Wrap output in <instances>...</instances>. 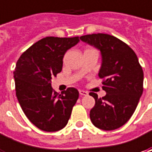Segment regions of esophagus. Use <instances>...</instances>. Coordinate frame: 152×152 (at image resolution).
I'll list each match as a JSON object with an SVG mask.
<instances>
[{
    "label": "esophagus",
    "mask_w": 152,
    "mask_h": 152,
    "mask_svg": "<svg viewBox=\"0 0 152 152\" xmlns=\"http://www.w3.org/2000/svg\"><path fill=\"white\" fill-rule=\"evenodd\" d=\"M79 94H80L81 96H87V95H88V92H87V91L80 90V91H79Z\"/></svg>",
    "instance_id": "esophagus-1"
}]
</instances>
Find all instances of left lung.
<instances>
[{
  "mask_svg": "<svg viewBox=\"0 0 152 152\" xmlns=\"http://www.w3.org/2000/svg\"><path fill=\"white\" fill-rule=\"evenodd\" d=\"M101 50L102 62L99 77L107 95L98 98L91 92L96 104L91 110L92 124L103 130H113L125 124L137 107L143 93L144 73L131 48L113 35L92 34L80 37Z\"/></svg>",
  "mask_w": 152,
  "mask_h": 152,
  "instance_id": "1",
  "label": "left lung"
}]
</instances>
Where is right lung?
Masks as SVG:
<instances>
[{
  "instance_id": "add662e5",
  "label": "right lung",
  "mask_w": 152,
  "mask_h": 152,
  "mask_svg": "<svg viewBox=\"0 0 152 152\" xmlns=\"http://www.w3.org/2000/svg\"><path fill=\"white\" fill-rule=\"evenodd\" d=\"M79 41L78 36L45 37L17 61L13 72L17 98L28 119L43 131H58L67 125L79 98L77 89L70 87L59 94L50 84L51 78L61 71L66 51Z\"/></svg>"
}]
</instances>
